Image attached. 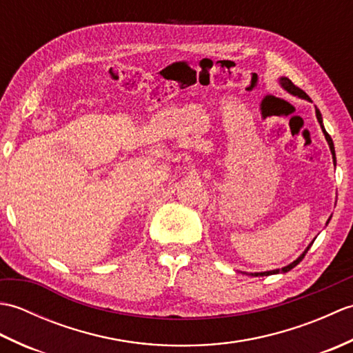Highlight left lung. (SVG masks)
Instances as JSON below:
<instances>
[{"mask_svg":"<svg viewBox=\"0 0 353 353\" xmlns=\"http://www.w3.org/2000/svg\"><path fill=\"white\" fill-rule=\"evenodd\" d=\"M279 85H281V88L282 89H285V91H287L288 94H291V95H294V97H299V99H302V100H308V101H311V99L308 95H306V92L305 91H302L301 88H297L294 83H292V81L288 79V77H281L279 79ZM316 117H317V119H319V123H320V127H321V130H323V134H325V138H326V141H327V144H329V148H331V153H332V159H334V163L336 162V157H335V148H334V142H332V138L329 137L327 134V132L325 130V125H323V118H321V114H320V110L316 108ZM331 221V216H329V220L326 221V224ZM312 243H314V239H312ZM312 243L306 247L305 249V252L301 254V256H299L296 261H292L291 264H288V265H285V267H282V268H276V270H270V272H261V273H249L250 276H254V277H258V276H270V274H277V273H287V272H290L291 268H294L299 262H301L303 258H305V254H306V252L310 250V247L312 245ZM247 274V273H245Z\"/></svg>","mask_w":353,"mask_h":353,"instance_id":"1","label":"left lung"}]
</instances>
